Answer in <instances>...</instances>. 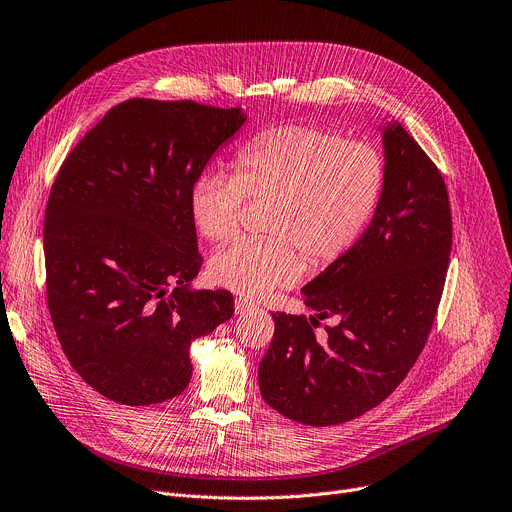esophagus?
Listing matches in <instances>:
<instances>
[{
  "label": "esophagus",
  "mask_w": 512,
  "mask_h": 512,
  "mask_svg": "<svg viewBox=\"0 0 512 512\" xmlns=\"http://www.w3.org/2000/svg\"><path fill=\"white\" fill-rule=\"evenodd\" d=\"M235 308H237V314H245V312H249L251 308H255V304L249 302V300H245V298H239V300L235 302Z\"/></svg>",
  "instance_id": "obj_1"
}]
</instances>
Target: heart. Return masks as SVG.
Returning <instances> with one entry per match:
<instances>
[{"instance_id":"obj_1","label":"heart","mask_w":512,"mask_h":512,"mask_svg":"<svg viewBox=\"0 0 512 512\" xmlns=\"http://www.w3.org/2000/svg\"><path fill=\"white\" fill-rule=\"evenodd\" d=\"M235 175L202 173L190 190V214L210 241L239 228L245 198L271 200L265 230L212 255V282L257 298L294 284L304 259L327 265L345 255L374 214L384 188V159L363 141L302 124L269 128L237 153Z\"/></svg>"}]
</instances>
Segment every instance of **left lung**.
Listing matches in <instances>:
<instances>
[{"instance_id": "1", "label": "left lung", "mask_w": 512, "mask_h": 512, "mask_svg": "<svg viewBox=\"0 0 512 512\" xmlns=\"http://www.w3.org/2000/svg\"><path fill=\"white\" fill-rule=\"evenodd\" d=\"M384 188L363 235L302 288L314 316L271 314L259 363L263 400L310 427L347 423L384 402L431 333L451 253L445 181L398 120L382 126ZM338 318L328 337L317 320Z\"/></svg>"}]
</instances>
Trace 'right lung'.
I'll use <instances>...</instances> for the list:
<instances>
[{
	"label": "right lung",
	"mask_w": 512,
	"mask_h": 512,
	"mask_svg": "<svg viewBox=\"0 0 512 512\" xmlns=\"http://www.w3.org/2000/svg\"><path fill=\"white\" fill-rule=\"evenodd\" d=\"M243 108L128 100L69 153L44 214L46 300L61 347L102 396L147 406L190 384V347L235 314L202 267L190 190Z\"/></svg>",
	"instance_id": "right-lung-1"
}]
</instances>
